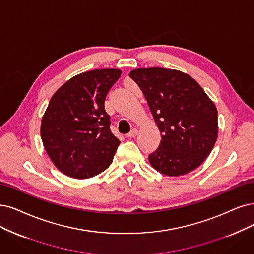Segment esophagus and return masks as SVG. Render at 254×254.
Segmentation results:
<instances>
[{"label": "esophagus", "instance_id": "esophagus-1", "mask_svg": "<svg viewBox=\"0 0 254 254\" xmlns=\"http://www.w3.org/2000/svg\"><path fill=\"white\" fill-rule=\"evenodd\" d=\"M137 134H138V130H137L136 128H133V129L130 130V132L127 135V138H135V137L137 136Z\"/></svg>", "mask_w": 254, "mask_h": 254}]
</instances>
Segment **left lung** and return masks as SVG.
I'll use <instances>...</instances> for the list:
<instances>
[{
	"mask_svg": "<svg viewBox=\"0 0 254 254\" xmlns=\"http://www.w3.org/2000/svg\"><path fill=\"white\" fill-rule=\"evenodd\" d=\"M141 89L161 133V143L149 155L155 170L170 177L199 167L218 138V110L200 84L184 72L139 68L129 72Z\"/></svg>",
	"mask_w": 254,
	"mask_h": 254,
	"instance_id": "obj_1",
	"label": "left lung"
}]
</instances>
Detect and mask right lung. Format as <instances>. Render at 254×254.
I'll return each mask as SVG.
<instances>
[{
	"label": "right lung",
	"mask_w": 254,
	"mask_h": 254,
	"mask_svg": "<svg viewBox=\"0 0 254 254\" xmlns=\"http://www.w3.org/2000/svg\"><path fill=\"white\" fill-rule=\"evenodd\" d=\"M120 75L119 69L83 72L51 97L41 136L51 161L65 176L88 179L111 164L120 141L110 129L105 100Z\"/></svg>",
	"instance_id": "right-lung-1"
}]
</instances>
